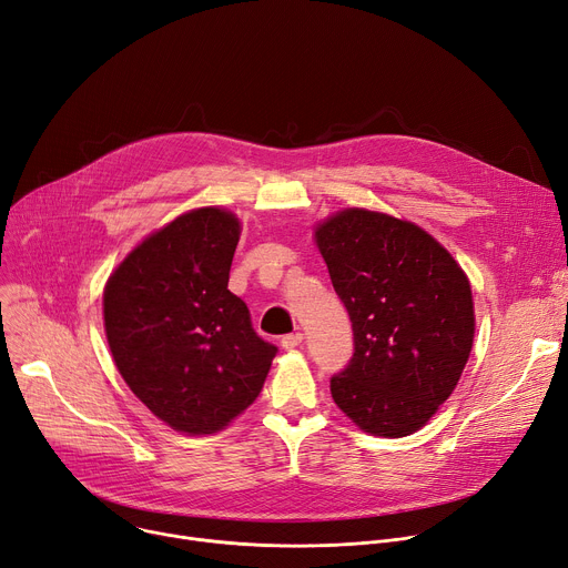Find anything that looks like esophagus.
Here are the masks:
<instances>
[{"label": "esophagus", "instance_id": "esophagus-1", "mask_svg": "<svg viewBox=\"0 0 568 568\" xmlns=\"http://www.w3.org/2000/svg\"><path fill=\"white\" fill-rule=\"evenodd\" d=\"M300 344H303V332H291V335L282 337V346H284L286 351H293V348H297Z\"/></svg>", "mask_w": 568, "mask_h": 568}]
</instances>
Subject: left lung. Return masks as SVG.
Wrapping results in <instances>:
<instances>
[{
	"label": "left lung",
	"instance_id": "left-lung-1",
	"mask_svg": "<svg viewBox=\"0 0 568 568\" xmlns=\"http://www.w3.org/2000/svg\"><path fill=\"white\" fill-rule=\"evenodd\" d=\"M316 245L353 323V357L329 378L335 404L366 433L404 438L454 392L475 339L470 282L424 229L346 209Z\"/></svg>",
	"mask_w": 568,
	"mask_h": 568
}]
</instances>
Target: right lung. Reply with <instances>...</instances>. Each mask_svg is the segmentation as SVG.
<instances>
[{
  "label": "right lung",
  "instance_id": "right-lung-1",
  "mask_svg": "<svg viewBox=\"0 0 568 568\" xmlns=\"http://www.w3.org/2000/svg\"><path fill=\"white\" fill-rule=\"evenodd\" d=\"M239 217L190 211L132 250L103 293L116 369L164 424L217 433L254 404L277 346L263 342L229 271Z\"/></svg>",
  "mask_w": 568,
  "mask_h": 568
}]
</instances>
